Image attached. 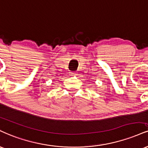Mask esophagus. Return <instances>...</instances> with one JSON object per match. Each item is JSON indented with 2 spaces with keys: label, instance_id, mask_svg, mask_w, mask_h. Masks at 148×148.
Here are the masks:
<instances>
[{
  "label": "esophagus",
  "instance_id": "1",
  "mask_svg": "<svg viewBox=\"0 0 148 148\" xmlns=\"http://www.w3.org/2000/svg\"><path fill=\"white\" fill-rule=\"evenodd\" d=\"M69 75H71V76H76V75H77V73H76V72H70Z\"/></svg>",
  "mask_w": 148,
  "mask_h": 148
}]
</instances>
